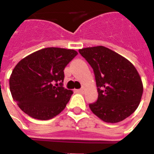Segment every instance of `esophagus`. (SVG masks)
<instances>
[{"mask_svg": "<svg viewBox=\"0 0 154 154\" xmlns=\"http://www.w3.org/2000/svg\"><path fill=\"white\" fill-rule=\"evenodd\" d=\"M79 92H81V93H83L84 91H85V88H84V87H82V88H81V89H79Z\"/></svg>", "mask_w": 154, "mask_h": 154, "instance_id": "1", "label": "esophagus"}]
</instances>
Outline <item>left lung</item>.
I'll return each instance as SVG.
<instances>
[{
  "label": "left lung",
  "mask_w": 154,
  "mask_h": 154,
  "mask_svg": "<svg viewBox=\"0 0 154 154\" xmlns=\"http://www.w3.org/2000/svg\"><path fill=\"white\" fill-rule=\"evenodd\" d=\"M79 53L93 68L98 99L91 110L104 122L118 123L133 114L143 95L138 71L128 59L104 46L85 48Z\"/></svg>",
  "instance_id": "left-lung-1"
}]
</instances>
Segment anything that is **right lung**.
Segmentation results:
<instances>
[{
	"label": "right lung",
	"instance_id": "1",
	"mask_svg": "<svg viewBox=\"0 0 154 154\" xmlns=\"http://www.w3.org/2000/svg\"><path fill=\"white\" fill-rule=\"evenodd\" d=\"M76 55L73 49L45 48L16 64L10 77V90L21 110L34 119L47 120L65 109L73 92L57 82H63L64 68Z\"/></svg>",
	"mask_w": 154,
	"mask_h": 154
}]
</instances>
